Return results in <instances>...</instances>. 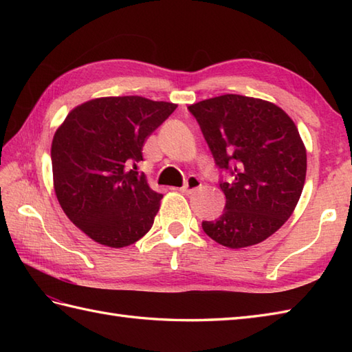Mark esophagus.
<instances>
[{
	"label": "esophagus",
	"mask_w": 352,
	"mask_h": 352,
	"mask_svg": "<svg viewBox=\"0 0 352 352\" xmlns=\"http://www.w3.org/2000/svg\"><path fill=\"white\" fill-rule=\"evenodd\" d=\"M201 188V180L198 177L195 175H190L188 180H186L184 186L180 189L184 195H190V193H193L195 190H198Z\"/></svg>",
	"instance_id": "obj_1"
}]
</instances>
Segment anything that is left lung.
I'll use <instances>...</instances> for the list:
<instances>
[{
	"mask_svg": "<svg viewBox=\"0 0 352 352\" xmlns=\"http://www.w3.org/2000/svg\"><path fill=\"white\" fill-rule=\"evenodd\" d=\"M210 148L227 203L204 233L228 248H245L272 236L300 201L307 153L295 122L275 104L227 94L188 107Z\"/></svg>",
	"mask_w": 352,
	"mask_h": 352,
	"instance_id": "left-lung-1",
	"label": "left lung"
}]
</instances>
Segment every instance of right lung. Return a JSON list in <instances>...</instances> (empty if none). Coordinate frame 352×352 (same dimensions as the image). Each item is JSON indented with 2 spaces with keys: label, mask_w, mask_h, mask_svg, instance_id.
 <instances>
[{
  "label": "right lung",
  "mask_w": 352,
  "mask_h": 352,
  "mask_svg": "<svg viewBox=\"0 0 352 352\" xmlns=\"http://www.w3.org/2000/svg\"><path fill=\"white\" fill-rule=\"evenodd\" d=\"M177 104L142 96H106L69 111L51 145L54 190L72 223L95 242L122 248L144 237L162 193L138 163L146 138Z\"/></svg>",
  "instance_id": "add662e5"
}]
</instances>
